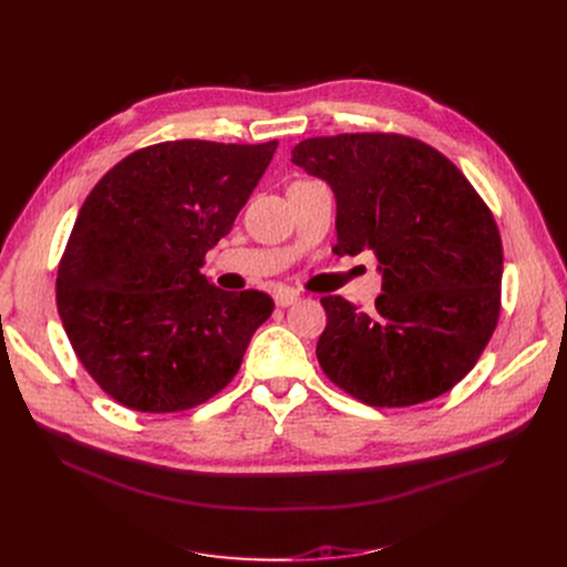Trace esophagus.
<instances>
[{"label":"esophagus","instance_id":"esophagus-1","mask_svg":"<svg viewBox=\"0 0 567 567\" xmlns=\"http://www.w3.org/2000/svg\"><path fill=\"white\" fill-rule=\"evenodd\" d=\"M274 299H276V306H278V308H289L291 303L299 301V291H293V289H278V291L274 293Z\"/></svg>","mask_w":567,"mask_h":567}]
</instances>
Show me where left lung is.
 <instances>
[{
    "label": "left lung",
    "mask_w": 567,
    "mask_h": 567,
    "mask_svg": "<svg viewBox=\"0 0 567 567\" xmlns=\"http://www.w3.org/2000/svg\"><path fill=\"white\" fill-rule=\"evenodd\" d=\"M291 163L338 202L336 255L372 250L374 310L323 296L317 359L370 406L449 393L485 351L501 312L503 248L489 206L434 146L398 133H342L293 146Z\"/></svg>",
    "instance_id": "8db88e82"
}]
</instances>
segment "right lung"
<instances>
[{
	"mask_svg": "<svg viewBox=\"0 0 567 567\" xmlns=\"http://www.w3.org/2000/svg\"><path fill=\"white\" fill-rule=\"evenodd\" d=\"M278 140L161 142L118 161L84 199L56 271V310L84 370L133 411L218 395L271 317L264 291L199 271L229 234Z\"/></svg>",
	"mask_w": 567,
	"mask_h": 567,
	"instance_id": "obj_1",
	"label": "right lung"
}]
</instances>
